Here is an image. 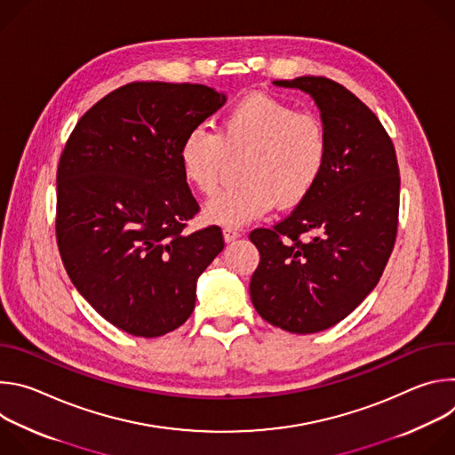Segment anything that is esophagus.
Here are the masks:
<instances>
[{"label":"esophagus","instance_id":"esophagus-1","mask_svg":"<svg viewBox=\"0 0 455 455\" xmlns=\"http://www.w3.org/2000/svg\"><path fill=\"white\" fill-rule=\"evenodd\" d=\"M239 235H241V232H239V230H235V228H230V227L223 228V237H225V241H227V243L235 241Z\"/></svg>","mask_w":455,"mask_h":455}]
</instances>
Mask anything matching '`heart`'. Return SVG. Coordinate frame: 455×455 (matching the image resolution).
Masks as SVG:
<instances>
[{"instance_id": "1", "label": "heart", "mask_w": 455, "mask_h": 455, "mask_svg": "<svg viewBox=\"0 0 455 455\" xmlns=\"http://www.w3.org/2000/svg\"><path fill=\"white\" fill-rule=\"evenodd\" d=\"M243 155V183L221 190L207 205L205 218L212 223L243 227L277 204L284 209L302 204L328 165V127L313 111L250 93L225 111L220 132L194 125L180 146L185 178L205 196L218 190L227 158Z\"/></svg>"}]
</instances>
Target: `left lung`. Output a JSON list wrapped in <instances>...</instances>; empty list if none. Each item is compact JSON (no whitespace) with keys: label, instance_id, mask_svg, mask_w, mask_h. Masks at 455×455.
<instances>
[{"label":"left lung","instance_id":"1","mask_svg":"<svg viewBox=\"0 0 455 455\" xmlns=\"http://www.w3.org/2000/svg\"><path fill=\"white\" fill-rule=\"evenodd\" d=\"M274 84L315 99L330 158L288 218L250 232L261 253L250 297L272 326L307 335L344 320L378 284L398 234L400 169L385 127L347 88L328 77Z\"/></svg>","mask_w":455,"mask_h":455}]
</instances>
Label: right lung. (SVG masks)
<instances>
[{
  "instance_id": "add662e5",
  "label": "right lung",
  "mask_w": 455,
  "mask_h": 455,
  "mask_svg": "<svg viewBox=\"0 0 455 455\" xmlns=\"http://www.w3.org/2000/svg\"><path fill=\"white\" fill-rule=\"evenodd\" d=\"M223 104L204 84L129 83L79 118L60 153L62 265L92 307L129 335L180 328L198 277L225 246L216 225L187 232L200 205L180 164L188 129Z\"/></svg>"
}]
</instances>
